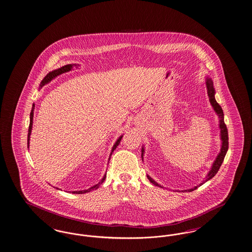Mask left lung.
<instances>
[{
	"mask_svg": "<svg viewBox=\"0 0 252 252\" xmlns=\"http://www.w3.org/2000/svg\"><path fill=\"white\" fill-rule=\"evenodd\" d=\"M206 86H207V93H208V95H209L210 103H211L214 110L219 114V116H220V129H221V130H220V132H221L220 135H221L222 141L221 150H220V155L218 156L217 159L214 162V164H213V166H212L211 171H209V173H208L206 179L202 182V183H201L199 186L193 188L191 189L186 190V191H193V190L197 189L200 186L203 185L205 182H207L208 180H210L211 178H213V177L216 175V173L220 170V166H221L222 162L224 160V158H225V156H226V153H227L228 148H229L228 129H227V126H226L225 123H224V114H223L221 107L220 106V104L215 99V90H214V87H213V81H211V79H207V81H206ZM141 151L143 152V149H142ZM142 154H143V153H142ZM141 157H142V156H141ZM147 177H148L149 181L151 182L152 184H154L155 186H158V187L161 188V186H159L157 182L154 181L150 176L147 175ZM183 192H185V190H183Z\"/></svg>",
	"mask_w": 252,
	"mask_h": 252,
	"instance_id": "1",
	"label": "left lung"
}]
</instances>
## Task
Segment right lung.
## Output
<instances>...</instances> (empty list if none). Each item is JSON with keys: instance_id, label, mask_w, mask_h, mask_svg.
I'll return each mask as SVG.
<instances>
[{"instance_id": "obj_1", "label": "right lung", "mask_w": 252, "mask_h": 252, "mask_svg": "<svg viewBox=\"0 0 252 252\" xmlns=\"http://www.w3.org/2000/svg\"><path fill=\"white\" fill-rule=\"evenodd\" d=\"M71 68H72V64H66V65H64V66H63V67H61L59 69H56V70L51 71L50 72L44 79H43V81L41 82V86H43V85H45L46 83H48V82H50V81L52 80V79H54L55 77H57V76H59L61 74H63V73H64V72H67V71L71 70ZM33 110H34V105L32 106V111H31L30 113V126H29V130H28V146H29V140H30V135L31 132H32V118H33ZM121 136L117 141L115 142V144L113 145V147H112V151H114L115 149H116V147L119 145V143H120V141L122 140ZM105 178H106V175H104V177H103V179L101 180V182H99L98 184H96V185H94V187H92L90 188L89 189H87V190H82V191H73L72 193H74V194H82V193H86V192H90L91 190H94V189H97L98 188H99V186H100L101 183H103L104 180H105Z\"/></svg>"}]
</instances>
